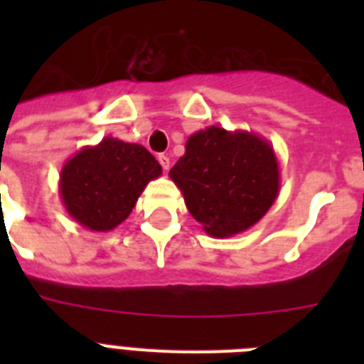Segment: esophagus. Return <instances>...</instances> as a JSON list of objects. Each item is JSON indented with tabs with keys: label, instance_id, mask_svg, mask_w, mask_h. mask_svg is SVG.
Wrapping results in <instances>:
<instances>
[{
	"label": "esophagus",
	"instance_id": "obj_1",
	"mask_svg": "<svg viewBox=\"0 0 364 364\" xmlns=\"http://www.w3.org/2000/svg\"><path fill=\"white\" fill-rule=\"evenodd\" d=\"M159 162L160 166H162V170H170V156H168V154H159Z\"/></svg>",
	"mask_w": 364,
	"mask_h": 364
}]
</instances>
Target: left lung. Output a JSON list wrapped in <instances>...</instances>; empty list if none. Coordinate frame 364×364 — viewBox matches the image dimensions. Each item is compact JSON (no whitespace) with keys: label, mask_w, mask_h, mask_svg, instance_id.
I'll list each match as a JSON object with an SVG mask.
<instances>
[{"label":"left lung","mask_w":364,"mask_h":364,"mask_svg":"<svg viewBox=\"0 0 364 364\" xmlns=\"http://www.w3.org/2000/svg\"><path fill=\"white\" fill-rule=\"evenodd\" d=\"M187 210L213 238H228L259 223L279 193V166L264 137L208 126L188 137L170 170Z\"/></svg>","instance_id":"left-lung-1"}]
</instances>
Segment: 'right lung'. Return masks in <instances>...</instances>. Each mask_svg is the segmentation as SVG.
<instances>
[{
  "instance_id": "right-lung-1",
  "label": "right lung",
  "mask_w": 364,
  "mask_h": 364,
  "mask_svg": "<svg viewBox=\"0 0 364 364\" xmlns=\"http://www.w3.org/2000/svg\"><path fill=\"white\" fill-rule=\"evenodd\" d=\"M160 173L162 168L143 145L107 136L68 159L58 193L73 221L92 232H109L130 215L143 188Z\"/></svg>"
}]
</instances>
